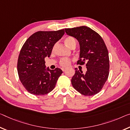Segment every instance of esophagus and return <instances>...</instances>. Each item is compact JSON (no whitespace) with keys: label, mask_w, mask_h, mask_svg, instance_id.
<instances>
[{"label":"esophagus","mask_w":130,"mask_h":130,"mask_svg":"<svg viewBox=\"0 0 130 130\" xmlns=\"http://www.w3.org/2000/svg\"><path fill=\"white\" fill-rule=\"evenodd\" d=\"M62 69V71H64L66 70V68H62V69Z\"/></svg>","instance_id":"34e87169"}]
</instances>
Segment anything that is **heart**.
<instances>
[{"label":"heart","mask_w":130,"mask_h":130,"mask_svg":"<svg viewBox=\"0 0 130 130\" xmlns=\"http://www.w3.org/2000/svg\"><path fill=\"white\" fill-rule=\"evenodd\" d=\"M64 42L67 46L69 47L70 48H71L74 46H76V41H75L74 38L72 37H67V38H66L64 39ZM55 46L53 47V50L55 49ZM60 64L61 66L66 67L70 64V60L69 59H61L60 61Z\"/></svg>","instance_id":"obj_1"}]
</instances>
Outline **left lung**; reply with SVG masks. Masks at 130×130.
Here are the masks:
<instances>
[{"instance_id":"1","label":"left lung","mask_w":130,"mask_h":130,"mask_svg":"<svg viewBox=\"0 0 130 130\" xmlns=\"http://www.w3.org/2000/svg\"><path fill=\"white\" fill-rule=\"evenodd\" d=\"M65 31L79 42V57L77 63L83 65L87 63L85 73L75 69L71 79L72 85L82 95L96 94L109 76V58L106 46L96 32L86 26L66 28Z\"/></svg>"}]
</instances>
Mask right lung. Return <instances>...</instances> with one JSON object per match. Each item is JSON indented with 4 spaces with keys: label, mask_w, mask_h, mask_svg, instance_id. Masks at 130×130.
<instances>
[{
    "label": "right lung",
    "mask_w": 130,
    "mask_h": 130,
    "mask_svg": "<svg viewBox=\"0 0 130 130\" xmlns=\"http://www.w3.org/2000/svg\"><path fill=\"white\" fill-rule=\"evenodd\" d=\"M64 34V29L38 31L22 47L18 59V74L22 84L31 94L43 95L55 88L63 71L59 68L46 67L45 58L51 56L54 45Z\"/></svg>",
    "instance_id": "1"
}]
</instances>
